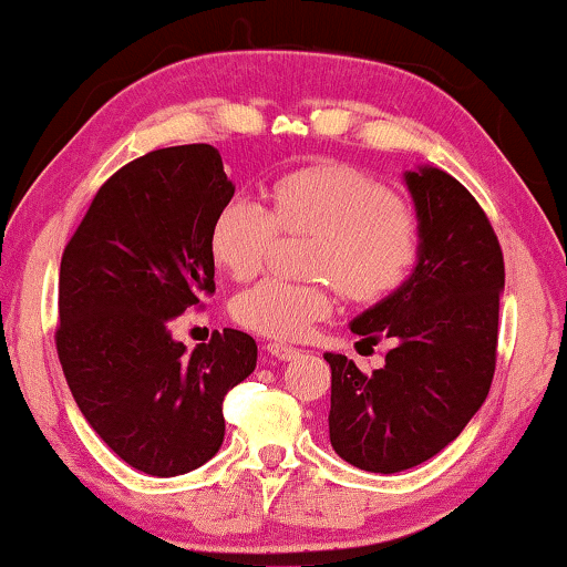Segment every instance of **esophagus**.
<instances>
[{
    "mask_svg": "<svg viewBox=\"0 0 567 567\" xmlns=\"http://www.w3.org/2000/svg\"><path fill=\"white\" fill-rule=\"evenodd\" d=\"M266 351L274 355V359H278V361H291V359H297V355L301 353L299 348H293L289 343H281V340H274V343H268Z\"/></svg>",
    "mask_w": 567,
    "mask_h": 567,
    "instance_id": "obj_1",
    "label": "esophagus"
}]
</instances>
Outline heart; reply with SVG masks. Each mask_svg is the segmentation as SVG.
<instances>
[{"label": "heart", "instance_id": "obj_1", "mask_svg": "<svg viewBox=\"0 0 567 567\" xmlns=\"http://www.w3.org/2000/svg\"><path fill=\"white\" fill-rule=\"evenodd\" d=\"M317 235L312 274L297 284L262 278L231 301V317L270 338H301L332 309V287L353 301L390 297L421 258V221L405 200L351 165H309L276 177L270 206L237 196L216 216L212 252L231 278H252L266 266L278 231Z\"/></svg>", "mask_w": 567, "mask_h": 567}]
</instances>
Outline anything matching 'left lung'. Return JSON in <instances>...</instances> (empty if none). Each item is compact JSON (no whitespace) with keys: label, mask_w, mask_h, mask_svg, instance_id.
Here are the masks:
<instances>
[{"label":"left lung","mask_w":567,"mask_h":567,"mask_svg":"<svg viewBox=\"0 0 567 567\" xmlns=\"http://www.w3.org/2000/svg\"><path fill=\"white\" fill-rule=\"evenodd\" d=\"M421 221L413 276L355 317L361 343L392 340L384 367L330 363V444L367 472H402L460 436L491 390L498 348L503 250L483 206L444 169L408 173Z\"/></svg>","instance_id":"1"}]
</instances>
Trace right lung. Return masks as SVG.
<instances>
[{
    "label": "right lung",
    "instance_id": "obj_1",
    "mask_svg": "<svg viewBox=\"0 0 567 567\" xmlns=\"http://www.w3.org/2000/svg\"><path fill=\"white\" fill-rule=\"evenodd\" d=\"M231 196L212 144L154 150L100 185L61 255L69 390L97 436L146 475H183L219 452L224 394L258 361L243 330H216L193 353L169 332L216 291L212 229Z\"/></svg>",
    "mask_w": 567,
    "mask_h": 567
}]
</instances>
